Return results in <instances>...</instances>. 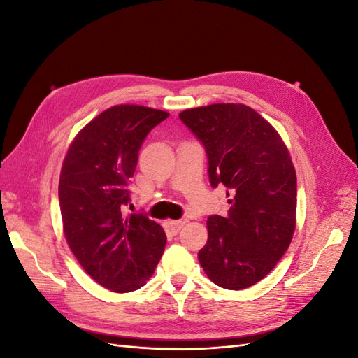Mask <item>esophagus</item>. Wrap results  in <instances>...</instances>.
Masks as SVG:
<instances>
[{
	"label": "esophagus",
	"instance_id": "34e87169",
	"mask_svg": "<svg viewBox=\"0 0 358 358\" xmlns=\"http://www.w3.org/2000/svg\"><path fill=\"white\" fill-rule=\"evenodd\" d=\"M183 224H185L183 221H169V222L166 224L167 231H169L170 234H178V231L182 229Z\"/></svg>",
	"mask_w": 358,
	"mask_h": 358
}]
</instances>
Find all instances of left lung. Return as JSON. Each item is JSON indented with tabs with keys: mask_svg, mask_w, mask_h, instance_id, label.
I'll return each instance as SVG.
<instances>
[{
	"mask_svg": "<svg viewBox=\"0 0 358 358\" xmlns=\"http://www.w3.org/2000/svg\"><path fill=\"white\" fill-rule=\"evenodd\" d=\"M203 143L210 185H224L231 208L208 220L199 259L221 288L245 289L266 278L296 229V170L276 129L245 104L218 103L179 113Z\"/></svg>",
	"mask_w": 358,
	"mask_h": 358,
	"instance_id": "1",
	"label": "left lung"
}]
</instances>
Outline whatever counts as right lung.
<instances>
[{
	"label": "right lung",
	"mask_w": 358,
	"mask_h": 358,
	"mask_svg": "<svg viewBox=\"0 0 358 358\" xmlns=\"http://www.w3.org/2000/svg\"><path fill=\"white\" fill-rule=\"evenodd\" d=\"M170 113L119 104L85 125L71 142L59 176V208L66 241L96 284L138 289L154 275L167 237L145 213L125 216L127 189L148 133Z\"/></svg>",
	"instance_id": "1"
}]
</instances>
